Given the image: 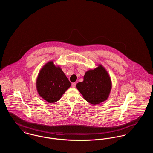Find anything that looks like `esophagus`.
<instances>
[{"label":"esophagus","instance_id":"esophagus-1","mask_svg":"<svg viewBox=\"0 0 153 153\" xmlns=\"http://www.w3.org/2000/svg\"><path fill=\"white\" fill-rule=\"evenodd\" d=\"M72 87H76V84L75 83V82H73L72 84Z\"/></svg>","mask_w":153,"mask_h":153}]
</instances>
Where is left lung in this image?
<instances>
[{
  "label": "left lung",
  "instance_id": "obj_1",
  "mask_svg": "<svg viewBox=\"0 0 153 153\" xmlns=\"http://www.w3.org/2000/svg\"><path fill=\"white\" fill-rule=\"evenodd\" d=\"M76 87L87 102L95 105L108 99L112 83L105 69L99 65L87 71L84 76V81L77 83Z\"/></svg>",
  "mask_w": 153,
  "mask_h": 153
}]
</instances>
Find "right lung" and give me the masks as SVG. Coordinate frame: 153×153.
Masks as SVG:
<instances>
[{"label": "right lung", "instance_id": "right-lung-1", "mask_svg": "<svg viewBox=\"0 0 153 153\" xmlns=\"http://www.w3.org/2000/svg\"><path fill=\"white\" fill-rule=\"evenodd\" d=\"M71 82L59 66L49 61L41 69L36 81L37 91L50 103L57 102L71 87Z\"/></svg>", "mask_w": 153, "mask_h": 153}]
</instances>
